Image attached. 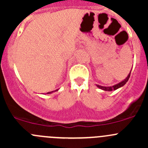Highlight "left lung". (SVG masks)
Listing matches in <instances>:
<instances>
[{
  "mask_svg": "<svg viewBox=\"0 0 148 148\" xmlns=\"http://www.w3.org/2000/svg\"><path fill=\"white\" fill-rule=\"evenodd\" d=\"M130 73H131V71L130 72V74H128V76L127 77V78L125 79V80H123V81L121 82H120L119 84H117L114 85V86H100V85L97 84V87H99V89H102V90H104V91H110H110L116 90V89H117L118 88H120V87H121V86H124L125 84L127 82L128 79H129L130 77Z\"/></svg>",
  "mask_w": 148,
  "mask_h": 148,
  "instance_id": "8db88e82",
  "label": "left lung"
}]
</instances>
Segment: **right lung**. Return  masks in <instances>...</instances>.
<instances>
[{
    "mask_svg": "<svg viewBox=\"0 0 148 148\" xmlns=\"http://www.w3.org/2000/svg\"><path fill=\"white\" fill-rule=\"evenodd\" d=\"M57 90H58V89H57ZM57 90H56V91H57ZM56 91H55V92H56ZM48 92V93H47V94H51V93H52V92Z\"/></svg>",
    "mask_w": 148,
    "mask_h": 148,
    "instance_id": "right-lung-1",
    "label": "right lung"
}]
</instances>
